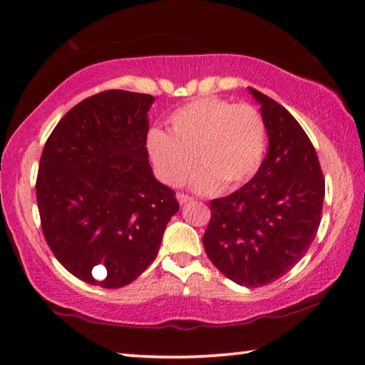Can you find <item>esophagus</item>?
I'll list each match as a JSON object with an SVG mask.
<instances>
[{
  "instance_id": "1",
  "label": "esophagus",
  "mask_w": 365,
  "mask_h": 365,
  "mask_svg": "<svg viewBox=\"0 0 365 365\" xmlns=\"http://www.w3.org/2000/svg\"><path fill=\"white\" fill-rule=\"evenodd\" d=\"M177 200H178V202H180V204H187V202H191L192 197H190L188 195H183V192H178V195H177Z\"/></svg>"
}]
</instances>
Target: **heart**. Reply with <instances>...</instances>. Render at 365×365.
<instances>
[{
    "instance_id": "heart-1",
    "label": "heart",
    "mask_w": 365,
    "mask_h": 365,
    "mask_svg": "<svg viewBox=\"0 0 365 365\" xmlns=\"http://www.w3.org/2000/svg\"><path fill=\"white\" fill-rule=\"evenodd\" d=\"M169 125L152 128L145 139L155 174L169 187L187 180L197 160L192 188L235 190L257 173L265 153V123L251 105L202 97L175 110Z\"/></svg>"
}]
</instances>
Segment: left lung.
Listing matches in <instances>:
<instances>
[{
    "label": "left lung",
    "mask_w": 365,
    "mask_h": 365,
    "mask_svg": "<svg viewBox=\"0 0 365 365\" xmlns=\"http://www.w3.org/2000/svg\"><path fill=\"white\" fill-rule=\"evenodd\" d=\"M250 92L260 103L267 157L242 188L212 200L202 243L224 276L252 289L284 276L311 247L322 220L324 178L298 120L257 89Z\"/></svg>",
    "instance_id": "obj_1"
}]
</instances>
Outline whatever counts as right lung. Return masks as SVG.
I'll list each match as a JSON object with an SVG mask.
<instances>
[{"mask_svg":"<svg viewBox=\"0 0 365 365\" xmlns=\"http://www.w3.org/2000/svg\"><path fill=\"white\" fill-rule=\"evenodd\" d=\"M153 97L105 91L73 106L46 139L36 182L43 237L81 281L119 289L157 257L175 192L145 147Z\"/></svg>","mask_w":365,"mask_h":365,"instance_id":"add662e5","label":"right lung"}]
</instances>
